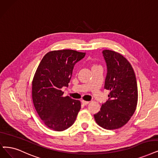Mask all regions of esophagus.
Segmentation results:
<instances>
[{
  "mask_svg": "<svg viewBox=\"0 0 158 158\" xmlns=\"http://www.w3.org/2000/svg\"><path fill=\"white\" fill-rule=\"evenodd\" d=\"M81 103L83 104V105L85 106V105H87L89 103V101H85V100H81Z\"/></svg>",
  "mask_w": 158,
  "mask_h": 158,
  "instance_id": "obj_1",
  "label": "esophagus"
}]
</instances>
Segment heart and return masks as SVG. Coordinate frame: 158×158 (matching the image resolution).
I'll list each match as a JSON object with an SVG mask.
<instances>
[{
  "label": "heart",
  "instance_id": "heart-1",
  "mask_svg": "<svg viewBox=\"0 0 158 158\" xmlns=\"http://www.w3.org/2000/svg\"><path fill=\"white\" fill-rule=\"evenodd\" d=\"M94 66H95V65H94Z\"/></svg>",
  "mask_w": 158,
  "mask_h": 158
}]
</instances>
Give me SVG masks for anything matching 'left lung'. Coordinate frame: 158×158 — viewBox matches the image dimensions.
Segmentation results:
<instances>
[{"label": "left lung", "mask_w": 158, "mask_h": 158, "mask_svg": "<svg viewBox=\"0 0 158 158\" xmlns=\"http://www.w3.org/2000/svg\"><path fill=\"white\" fill-rule=\"evenodd\" d=\"M102 54L107 66L104 89L110 93L94 117L100 127L115 130L127 124L135 111L137 80L133 68L123 56L110 50H104Z\"/></svg>", "instance_id": "obj_1"}]
</instances>
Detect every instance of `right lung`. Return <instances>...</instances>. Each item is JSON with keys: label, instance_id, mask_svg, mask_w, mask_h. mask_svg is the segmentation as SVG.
<instances>
[{"label": "right lung", "instance_id": "add662e5", "mask_svg": "<svg viewBox=\"0 0 158 158\" xmlns=\"http://www.w3.org/2000/svg\"><path fill=\"white\" fill-rule=\"evenodd\" d=\"M85 53L73 50H54L46 54L32 81V100L40 117L49 128L64 131L74 124L81 103L67 96L61 89L68 87L74 65Z\"/></svg>", "mask_w": 158, "mask_h": 158}]
</instances>
